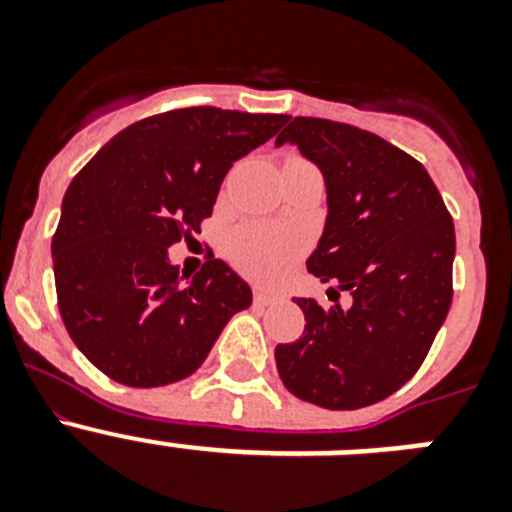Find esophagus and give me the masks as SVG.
<instances>
[{"label": "esophagus", "instance_id": "obj_1", "mask_svg": "<svg viewBox=\"0 0 512 512\" xmlns=\"http://www.w3.org/2000/svg\"><path fill=\"white\" fill-rule=\"evenodd\" d=\"M277 300V297L271 295V292H266V289H253V302H256V305L259 307H266V305H271V302Z\"/></svg>", "mask_w": 512, "mask_h": 512}]
</instances>
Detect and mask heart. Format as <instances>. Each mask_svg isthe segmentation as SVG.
I'll return each mask as SVG.
<instances>
[{
	"mask_svg": "<svg viewBox=\"0 0 512 512\" xmlns=\"http://www.w3.org/2000/svg\"><path fill=\"white\" fill-rule=\"evenodd\" d=\"M302 243L287 230L271 225H241L230 235L228 256L238 269L259 282H274L284 277L300 259Z\"/></svg>",
	"mask_w": 512,
	"mask_h": 512,
	"instance_id": "1",
	"label": "heart"
}]
</instances>
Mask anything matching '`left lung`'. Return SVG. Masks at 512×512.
<instances>
[{
  "instance_id": "left-lung-1",
  "label": "left lung",
  "mask_w": 512,
  "mask_h": 512,
  "mask_svg": "<svg viewBox=\"0 0 512 512\" xmlns=\"http://www.w3.org/2000/svg\"><path fill=\"white\" fill-rule=\"evenodd\" d=\"M282 143L318 166L328 194L307 271L336 284L328 297L348 292L351 305L297 297L305 333L274 351L279 377L320 408H366L418 372L449 315L454 220L423 164L369 130L295 117Z\"/></svg>"
}]
</instances>
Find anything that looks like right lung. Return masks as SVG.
Masks as SVG:
<instances>
[{"mask_svg": "<svg viewBox=\"0 0 512 512\" xmlns=\"http://www.w3.org/2000/svg\"><path fill=\"white\" fill-rule=\"evenodd\" d=\"M284 122L217 107L161 112L117 133L74 176L53 277L63 325L99 372L128 387L179 382L251 305V287L225 261L210 256L189 279L169 246L200 233L230 166Z\"/></svg>", "mask_w": 512, "mask_h": 512, "instance_id": "add662e5", "label": "right lung"}]
</instances>
